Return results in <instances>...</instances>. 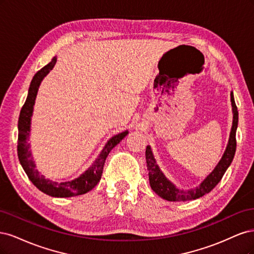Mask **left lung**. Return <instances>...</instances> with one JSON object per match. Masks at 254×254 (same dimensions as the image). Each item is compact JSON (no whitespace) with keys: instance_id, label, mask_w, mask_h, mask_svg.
<instances>
[{"instance_id":"1","label":"left lung","mask_w":254,"mask_h":254,"mask_svg":"<svg viewBox=\"0 0 254 254\" xmlns=\"http://www.w3.org/2000/svg\"><path fill=\"white\" fill-rule=\"evenodd\" d=\"M231 97V104H232V112H233V121L230 136H229V141L227 144L226 151L223 155L222 159L219 160L217 166L214 170L203 179V182L198 186L190 190H179L172 184L169 179L163 175L157 166L156 160L154 158L152 153L151 146L148 145L145 149V159H146V167L149 171V181L152 190L159 195L161 198L169 200V201H186L199 198L204 194L209 193L215 188V186L220 182L223 178L225 172L231 165L233 160L235 150H236V128L237 124H239V112H237L236 104L234 101L233 93L230 94Z\"/></svg>"}]
</instances>
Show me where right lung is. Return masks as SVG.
Wrapping results in <instances>:
<instances>
[{"mask_svg":"<svg viewBox=\"0 0 254 254\" xmlns=\"http://www.w3.org/2000/svg\"><path fill=\"white\" fill-rule=\"evenodd\" d=\"M56 62L57 57H54L52 61L47 65H45L44 67L41 68L31 80L26 101L24 103L21 110L18 122V156L21 166L27 174L29 181L34 184L41 192L53 196V197H71V196L81 195L91 191L93 188H95L97 184L100 182L106 157H108L109 153L114 146H116L122 139L128 134V130L127 129L125 132L119 133L118 135L112 137L110 140L105 143L103 150L99 154L98 158H96L93 165L89 167L83 174H81L79 177L72 179V181L57 183L51 181V179L48 178H45V176L43 175H41L39 173V171L36 169V163L34 161V158L31 156V151L29 150L30 144L27 142V140L30 135L31 116L32 112H34V105L39 86L41 82H42L44 77L54 68Z\"/></svg>","mask_w":254,"mask_h":254,"instance_id":"1","label":"right lung"}]
</instances>
